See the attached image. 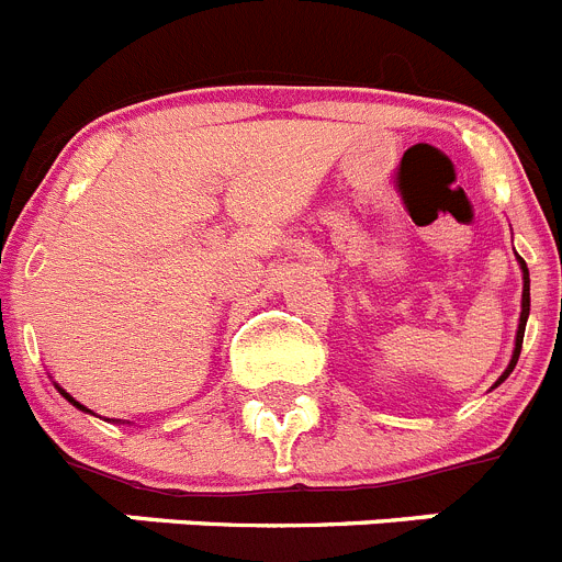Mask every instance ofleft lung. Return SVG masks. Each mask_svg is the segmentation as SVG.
Here are the masks:
<instances>
[{"label": "left lung", "instance_id": "left-lung-1", "mask_svg": "<svg viewBox=\"0 0 562 562\" xmlns=\"http://www.w3.org/2000/svg\"><path fill=\"white\" fill-rule=\"evenodd\" d=\"M520 260V257H518ZM520 269H524V311H520V325H518V336H515V352H513V361H509L507 372L502 375L504 378L509 375L515 369V363H518V356H520V344H524V330H527V316H529V271H527V262L520 260Z\"/></svg>", "mask_w": 562, "mask_h": 562}]
</instances>
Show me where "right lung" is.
<instances>
[{
    "instance_id": "right-lung-1",
    "label": "right lung",
    "mask_w": 562,
    "mask_h": 562,
    "mask_svg": "<svg viewBox=\"0 0 562 562\" xmlns=\"http://www.w3.org/2000/svg\"><path fill=\"white\" fill-rule=\"evenodd\" d=\"M58 389H60V386H58ZM60 394H64V397H67L69 403H75V406H78V408H83V412H89V408H86V406H80V403L75 401V397H72V394H69V392H64V389H60Z\"/></svg>"
}]
</instances>
